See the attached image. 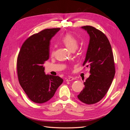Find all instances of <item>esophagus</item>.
<instances>
[{
	"mask_svg": "<svg viewBox=\"0 0 130 130\" xmlns=\"http://www.w3.org/2000/svg\"><path fill=\"white\" fill-rule=\"evenodd\" d=\"M74 79H75V78L73 77H69L67 78L66 81H72V80H73Z\"/></svg>",
	"mask_w": 130,
	"mask_h": 130,
	"instance_id": "obj_1",
	"label": "esophagus"
}]
</instances>
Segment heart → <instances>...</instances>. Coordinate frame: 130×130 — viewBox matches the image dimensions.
Returning <instances> with one entry per match:
<instances>
[{
  "label": "heart",
  "mask_w": 130,
  "mask_h": 130,
  "mask_svg": "<svg viewBox=\"0 0 130 130\" xmlns=\"http://www.w3.org/2000/svg\"><path fill=\"white\" fill-rule=\"evenodd\" d=\"M61 41L68 49L72 51V52L76 50L78 47V43L77 40L75 37H74L71 34H67L64 35L61 39ZM51 54H52V55H53L54 51H52Z\"/></svg>",
  "instance_id": "obj_1"
}]
</instances>
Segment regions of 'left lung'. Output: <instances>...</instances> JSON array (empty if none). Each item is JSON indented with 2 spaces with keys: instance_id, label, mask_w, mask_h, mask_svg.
<instances>
[{
  "instance_id": "8db88e82",
  "label": "left lung",
  "mask_w": 130,
  "mask_h": 130,
  "mask_svg": "<svg viewBox=\"0 0 130 130\" xmlns=\"http://www.w3.org/2000/svg\"><path fill=\"white\" fill-rule=\"evenodd\" d=\"M82 27L90 36L83 66H90V75L84 82L85 88L77 98L82 103L90 105L100 101L107 93L116 68L111 45L106 35L92 26Z\"/></svg>"
}]
</instances>
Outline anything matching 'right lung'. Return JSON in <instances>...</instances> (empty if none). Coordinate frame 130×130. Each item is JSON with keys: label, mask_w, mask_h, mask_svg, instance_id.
<instances>
[{"label": "right lung", "mask_w": 130, "mask_h": 130, "mask_svg": "<svg viewBox=\"0 0 130 130\" xmlns=\"http://www.w3.org/2000/svg\"><path fill=\"white\" fill-rule=\"evenodd\" d=\"M60 28L46 29L31 35L22 45L17 58L19 84L34 103L49 101L63 80L58 76L46 75L44 63L49 57L50 40Z\"/></svg>", "instance_id": "1"}]
</instances>
